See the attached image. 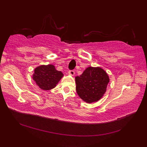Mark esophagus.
Here are the masks:
<instances>
[{
  "instance_id": "esophagus-1",
  "label": "esophagus",
  "mask_w": 147,
  "mask_h": 147,
  "mask_svg": "<svg viewBox=\"0 0 147 147\" xmlns=\"http://www.w3.org/2000/svg\"><path fill=\"white\" fill-rule=\"evenodd\" d=\"M69 74H70V75H71V76H73V75H74V71H73V70H70V71H69Z\"/></svg>"
}]
</instances>
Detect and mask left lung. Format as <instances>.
<instances>
[{
	"label": "left lung",
	"mask_w": 147,
	"mask_h": 147,
	"mask_svg": "<svg viewBox=\"0 0 147 147\" xmlns=\"http://www.w3.org/2000/svg\"><path fill=\"white\" fill-rule=\"evenodd\" d=\"M75 81L78 96L86 102L92 103L102 97L109 78L102 68L89 67L80 76L75 77Z\"/></svg>",
	"instance_id": "obj_1"
}]
</instances>
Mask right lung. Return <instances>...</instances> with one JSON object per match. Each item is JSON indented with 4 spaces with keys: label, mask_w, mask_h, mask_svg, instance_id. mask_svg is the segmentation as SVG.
Wrapping results in <instances>:
<instances>
[{
    "label": "right lung",
    "mask_w": 147,
    "mask_h": 147,
    "mask_svg": "<svg viewBox=\"0 0 147 147\" xmlns=\"http://www.w3.org/2000/svg\"><path fill=\"white\" fill-rule=\"evenodd\" d=\"M63 76L61 71H57L53 65H40L35 69L33 80L43 90H50L55 88Z\"/></svg>",
    "instance_id": "1"
}]
</instances>
